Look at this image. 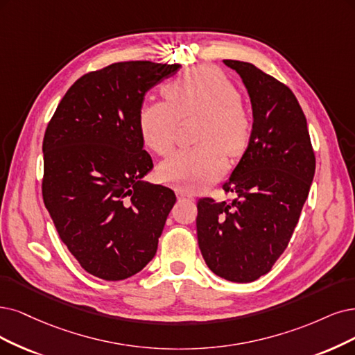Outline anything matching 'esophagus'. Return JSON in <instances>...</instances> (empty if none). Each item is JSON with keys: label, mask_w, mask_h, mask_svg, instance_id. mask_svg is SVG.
<instances>
[{"label": "esophagus", "mask_w": 355, "mask_h": 355, "mask_svg": "<svg viewBox=\"0 0 355 355\" xmlns=\"http://www.w3.org/2000/svg\"><path fill=\"white\" fill-rule=\"evenodd\" d=\"M177 196H178L180 199H189V200H193V196H191L190 193L184 191V190H178V191H177Z\"/></svg>", "instance_id": "obj_1"}]
</instances>
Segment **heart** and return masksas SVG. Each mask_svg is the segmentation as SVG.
<instances>
[{
	"label": "heart",
	"instance_id": "1",
	"mask_svg": "<svg viewBox=\"0 0 355 355\" xmlns=\"http://www.w3.org/2000/svg\"><path fill=\"white\" fill-rule=\"evenodd\" d=\"M166 102L144 103L139 128L144 143L159 155L174 148L180 123L196 118L193 148L182 149L159 166L164 182L198 190L216 181L228 166L227 155H241L252 137L253 121L228 77L209 67H196L164 87Z\"/></svg>",
	"mask_w": 355,
	"mask_h": 355
}]
</instances>
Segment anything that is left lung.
<instances>
[{"label":"left lung","instance_id":"1","mask_svg":"<svg viewBox=\"0 0 355 355\" xmlns=\"http://www.w3.org/2000/svg\"><path fill=\"white\" fill-rule=\"evenodd\" d=\"M250 96L248 146L224 184L239 199L198 202V241L215 275L253 282L268 273L291 240L316 169L307 121L290 87L256 65L224 60Z\"/></svg>","mask_w":355,"mask_h":355}]
</instances>
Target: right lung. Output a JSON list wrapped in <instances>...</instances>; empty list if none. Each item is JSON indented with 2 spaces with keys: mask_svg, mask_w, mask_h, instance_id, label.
Here are the masks:
<instances>
[{
  "mask_svg": "<svg viewBox=\"0 0 355 355\" xmlns=\"http://www.w3.org/2000/svg\"><path fill=\"white\" fill-rule=\"evenodd\" d=\"M180 64L115 62L67 90L42 143V196L62 243L80 266L121 281L155 257L174 191L144 181L153 168L143 149L144 95Z\"/></svg>",
  "mask_w": 355,
  "mask_h": 355,
  "instance_id": "right-lung-1",
  "label": "right lung"
}]
</instances>
